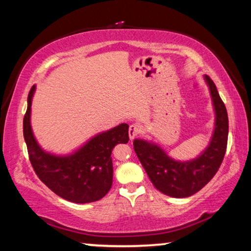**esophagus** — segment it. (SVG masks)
Instances as JSON below:
<instances>
[{"mask_svg": "<svg viewBox=\"0 0 251 251\" xmlns=\"http://www.w3.org/2000/svg\"><path fill=\"white\" fill-rule=\"evenodd\" d=\"M142 132V127L138 124H133V125L129 126V129H128V135H129V139L133 140L134 138H136L140 133Z\"/></svg>", "mask_w": 251, "mask_h": 251, "instance_id": "34e87169", "label": "esophagus"}]
</instances>
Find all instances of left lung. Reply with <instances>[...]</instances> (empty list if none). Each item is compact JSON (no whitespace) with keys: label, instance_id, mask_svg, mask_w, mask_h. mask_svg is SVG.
I'll list each match as a JSON object with an SVG mask.
<instances>
[{"label":"left lung","instance_id":"left-lung-1","mask_svg":"<svg viewBox=\"0 0 251 251\" xmlns=\"http://www.w3.org/2000/svg\"><path fill=\"white\" fill-rule=\"evenodd\" d=\"M208 83L216 112V124L208 148L188 162L172 159L157 145L135 139L134 151L150 181L160 193L172 198H188L201 190L213 178L222 164L228 138V117L217 87L208 75Z\"/></svg>","mask_w":251,"mask_h":251}]
</instances>
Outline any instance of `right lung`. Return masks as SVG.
<instances>
[{"label": "right lung", "mask_w": 251, "mask_h": 251, "mask_svg": "<svg viewBox=\"0 0 251 251\" xmlns=\"http://www.w3.org/2000/svg\"><path fill=\"white\" fill-rule=\"evenodd\" d=\"M34 91L35 86H33L28 93L23 131L29 160L36 176L56 195L66 201H99L112 186L111 152L116 145L128 142V125L120 124L100 133L72 155H51L41 149L32 132L29 117Z\"/></svg>", "instance_id": "1"}]
</instances>
